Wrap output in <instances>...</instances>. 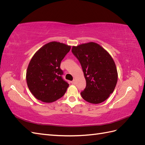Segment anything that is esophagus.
Listing matches in <instances>:
<instances>
[{"label":"esophagus","mask_w":145,"mask_h":145,"mask_svg":"<svg viewBox=\"0 0 145 145\" xmlns=\"http://www.w3.org/2000/svg\"><path fill=\"white\" fill-rule=\"evenodd\" d=\"M71 83H72V84H73V85H75V84H76V80L74 79V80L71 82Z\"/></svg>","instance_id":"34e87169"}]
</instances>
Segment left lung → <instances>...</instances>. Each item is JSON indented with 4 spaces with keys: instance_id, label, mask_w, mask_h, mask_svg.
Masks as SVG:
<instances>
[{
    "instance_id": "1",
    "label": "left lung",
    "mask_w": 145,
    "mask_h": 145,
    "mask_svg": "<svg viewBox=\"0 0 145 145\" xmlns=\"http://www.w3.org/2000/svg\"><path fill=\"white\" fill-rule=\"evenodd\" d=\"M72 52L79 60L86 82L82 98L90 103L106 100L114 90L118 79L116 63L111 56L97 43L73 46Z\"/></svg>"
}]
</instances>
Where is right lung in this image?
I'll list each match as a JSON object with an SVG mask.
<instances>
[{"label":"right lung","mask_w":145,"mask_h":145,"mask_svg":"<svg viewBox=\"0 0 145 145\" xmlns=\"http://www.w3.org/2000/svg\"><path fill=\"white\" fill-rule=\"evenodd\" d=\"M71 49L65 43L51 42L36 51L28 66L26 79L37 99L51 103L65 94L69 84L62 78L61 61Z\"/></svg>","instance_id":"1"}]
</instances>
